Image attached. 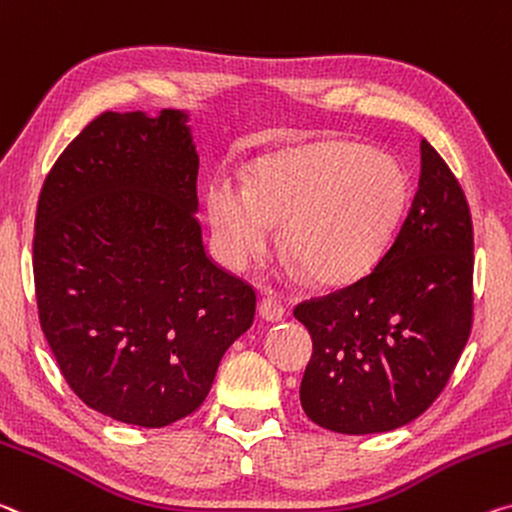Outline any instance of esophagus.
I'll return each mask as SVG.
<instances>
[{
  "label": "esophagus",
  "instance_id": "34e87169",
  "mask_svg": "<svg viewBox=\"0 0 512 512\" xmlns=\"http://www.w3.org/2000/svg\"><path fill=\"white\" fill-rule=\"evenodd\" d=\"M259 316H262L264 321H282L285 319V305L280 303V298L275 296H266L262 298V303H259Z\"/></svg>",
  "mask_w": 512,
  "mask_h": 512
}]
</instances>
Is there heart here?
<instances>
[{
	"mask_svg": "<svg viewBox=\"0 0 512 512\" xmlns=\"http://www.w3.org/2000/svg\"><path fill=\"white\" fill-rule=\"evenodd\" d=\"M408 180L399 161L355 143H319L266 159L253 182L218 177L207 216L218 255L248 269L275 243L316 282L351 280L376 262L399 223Z\"/></svg>",
	"mask_w": 512,
	"mask_h": 512,
	"instance_id": "b5f03b06",
	"label": "heart"
}]
</instances>
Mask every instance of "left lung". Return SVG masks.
<instances>
[{
  "label": "left lung",
  "instance_id": "obj_1",
  "mask_svg": "<svg viewBox=\"0 0 512 512\" xmlns=\"http://www.w3.org/2000/svg\"><path fill=\"white\" fill-rule=\"evenodd\" d=\"M472 214L456 175L421 139L408 216L353 285L303 300L312 360L300 405L344 435L394 431L431 408L460 360L474 316Z\"/></svg>",
  "mask_w": 512,
  "mask_h": 512
}]
</instances>
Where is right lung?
Returning <instances> with one entry per match:
<instances>
[{
  "instance_id": "1",
  "label": "right lung",
  "mask_w": 512,
  "mask_h": 512,
  "mask_svg": "<svg viewBox=\"0 0 512 512\" xmlns=\"http://www.w3.org/2000/svg\"><path fill=\"white\" fill-rule=\"evenodd\" d=\"M184 111H104L45 177L36 209L40 328L81 401L161 428L196 412L255 289L202 243Z\"/></svg>"
}]
</instances>
